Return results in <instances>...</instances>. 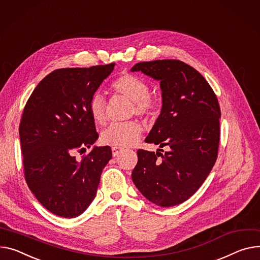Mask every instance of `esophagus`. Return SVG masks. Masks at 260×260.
<instances>
[{
	"label": "esophagus",
	"mask_w": 260,
	"mask_h": 260,
	"mask_svg": "<svg viewBox=\"0 0 260 260\" xmlns=\"http://www.w3.org/2000/svg\"><path fill=\"white\" fill-rule=\"evenodd\" d=\"M122 151H123V149L120 148V147H112V154H113V157H117V155H118L120 152H122Z\"/></svg>",
	"instance_id": "esophagus-1"
}]
</instances>
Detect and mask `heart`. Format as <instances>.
I'll list each match as a JSON object with an SVG mask.
<instances>
[{
	"label": "heart",
	"mask_w": 260,
	"mask_h": 260,
	"mask_svg": "<svg viewBox=\"0 0 260 260\" xmlns=\"http://www.w3.org/2000/svg\"><path fill=\"white\" fill-rule=\"evenodd\" d=\"M113 89L133 100V114L148 115L154 108V101L149 95L148 85L140 77L125 74L113 83ZM89 111L96 123L103 124L106 122L107 103L101 93L93 94L89 102ZM141 133L142 125L137 121L113 123L102 133L101 141L103 144L113 147H128L137 143Z\"/></svg>",
	"instance_id": "1"
}]
</instances>
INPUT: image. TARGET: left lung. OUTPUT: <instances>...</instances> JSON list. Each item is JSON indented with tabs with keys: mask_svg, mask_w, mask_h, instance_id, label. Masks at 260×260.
I'll list each match as a JSON object with an SVG mask.
<instances>
[{
	"mask_svg": "<svg viewBox=\"0 0 260 260\" xmlns=\"http://www.w3.org/2000/svg\"><path fill=\"white\" fill-rule=\"evenodd\" d=\"M132 72L160 81L161 113L145 142L167 146L164 154L139 149L132 179L151 203L172 207L188 200L208 177L217 158L220 109L207 80L177 59L136 63Z\"/></svg>",
	"mask_w": 260,
	"mask_h": 260,
	"instance_id": "obj_1",
	"label": "left lung"
}]
</instances>
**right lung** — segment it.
I'll list each match as a JSON object with an SVG mask.
<instances>
[{
  "label": "right lung",
  "instance_id": "obj_1",
  "mask_svg": "<svg viewBox=\"0 0 260 260\" xmlns=\"http://www.w3.org/2000/svg\"><path fill=\"white\" fill-rule=\"evenodd\" d=\"M115 63L58 69L47 75L29 97L20 124L25 179L47 210L73 218L96 197L110 146H94L77 160L74 153L98 139L89 102Z\"/></svg>",
  "mask_w": 260,
  "mask_h": 260
}]
</instances>
